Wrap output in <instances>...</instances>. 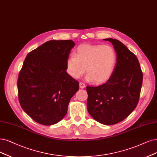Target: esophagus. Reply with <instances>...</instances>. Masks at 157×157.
<instances>
[{
  "label": "esophagus",
  "instance_id": "esophagus-1",
  "mask_svg": "<svg viewBox=\"0 0 157 157\" xmlns=\"http://www.w3.org/2000/svg\"><path fill=\"white\" fill-rule=\"evenodd\" d=\"M79 87H80V89H84L85 87V84L82 82H80L79 83Z\"/></svg>",
  "mask_w": 157,
  "mask_h": 157
}]
</instances>
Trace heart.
I'll list each match as a JSON object with an SVG mask.
<instances>
[{
    "label": "heart",
    "mask_w": 157,
    "mask_h": 157,
    "mask_svg": "<svg viewBox=\"0 0 157 157\" xmlns=\"http://www.w3.org/2000/svg\"><path fill=\"white\" fill-rule=\"evenodd\" d=\"M117 60V53L111 46L82 44L68 58L67 72L72 78L78 79L86 70V79L103 83L111 77Z\"/></svg>",
    "instance_id": "1"
}]
</instances>
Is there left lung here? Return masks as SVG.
Masks as SVG:
<instances>
[{
    "label": "left lung",
    "instance_id": "obj_1",
    "mask_svg": "<svg viewBox=\"0 0 157 157\" xmlns=\"http://www.w3.org/2000/svg\"><path fill=\"white\" fill-rule=\"evenodd\" d=\"M111 42L117 53L114 72L107 82L98 86H86L87 110L91 117L104 125H114L124 120L138 103L143 74L138 58L117 39Z\"/></svg>",
    "mask_w": 157,
    "mask_h": 157
}]
</instances>
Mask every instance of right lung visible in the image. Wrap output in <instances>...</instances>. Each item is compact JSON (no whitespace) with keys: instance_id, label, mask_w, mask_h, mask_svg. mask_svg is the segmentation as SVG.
Returning a JSON list of instances; mask_svg holds the SVG:
<instances>
[{"instance_id":"obj_1","label":"right lung","mask_w":157,"mask_h":157,"mask_svg":"<svg viewBox=\"0 0 157 157\" xmlns=\"http://www.w3.org/2000/svg\"><path fill=\"white\" fill-rule=\"evenodd\" d=\"M74 46L72 40H48L30 52L23 63L17 81L19 103L40 124L51 125L61 121L79 89V82L66 72Z\"/></svg>"}]
</instances>
